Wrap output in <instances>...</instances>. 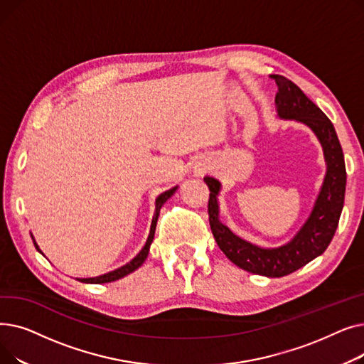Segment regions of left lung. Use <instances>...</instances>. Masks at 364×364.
Here are the masks:
<instances>
[{
	"label": "left lung",
	"mask_w": 364,
	"mask_h": 364,
	"mask_svg": "<svg viewBox=\"0 0 364 364\" xmlns=\"http://www.w3.org/2000/svg\"><path fill=\"white\" fill-rule=\"evenodd\" d=\"M272 80L276 81L279 88L276 92L279 117L307 124L318 137L328 162L326 178L309 221L288 245L276 250H262L242 240L220 223L217 203L220 183L213 177H205L203 181L211 192L208 200L209 225L225 257L250 273L267 277H283L296 272L326 251L336 232L343 208L347 171L342 147L331 119L291 80L282 75H272Z\"/></svg>",
	"instance_id": "1"
}]
</instances>
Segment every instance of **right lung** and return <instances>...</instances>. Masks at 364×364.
Wrapping results in <instances>:
<instances>
[{
  "instance_id": "1",
  "label": "right lung",
  "mask_w": 364,
  "mask_h": 364,
  "mask_svg": "<svg viewBox=\"0 0 364 364\" xmlns=\"http://www.w3.org/2000/svg\"><path fill=\"white\" fill-rule=\"evenodd\" d=\"M176 190H177V187H172V188L166 190V192H164L162 195L158 196V199H156V213H155V215H153V220H151L150 235H149V237H147V242H146L144 247H143V250L140 251V254H139L136 258L131 259L128 264L122 265L121 269H118V270H113V272H110V273H107V274H103V276H99V277L81 279V282H84V283H109V282H114V280H118V279H121V277H124V276L132 273L134 270H137L139 267L144 262V259L147 258L149 247H150V245H151V242H153V237H155V228H156V223H158V217H159L161 208H162V205H164L172 195H174ZM35 247L38 250L36 243H35ZM38 251H40V250H38ZM40 252H41V251H40Z\"/></svg>"
}]
</instances>
